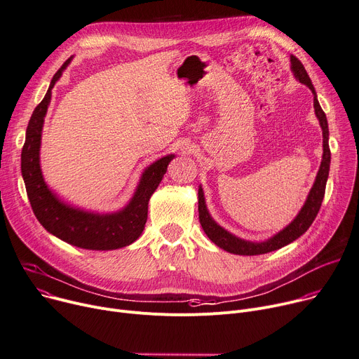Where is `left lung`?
I'll list each match as a JSON object with an SVG mask.
<instances>
[{
	"instance_id": "8db88e82",
	"label": "left lung",
	"mask_w": 359,
	"mask_h": 359,
	"mask_svg": "<svg viewBox=\"0 0 359 359\" xmlns=\"http://www.w3.org/2000/svg\"><path fill=\"white\" fill-rule=\"evenodd\" d=\"M290 69H292V73L294 74L296 80H299L302 85L308 86L313 93L315 115L319 121V125L322 128V136H323V155H322L320 167L316 174V180L309 191L308 198H306L305 204H303V207L300 208V211L297 212V215L293 218V222L290 224H287L283 230L276 233L273 237H270L264 241H249V240L240 238L219 226L211 217V214L208 212L204 191H203V187L200 185L198 187V214H200L201 227H203L204 233L207 234V237L215 245H218L219 249H223L233 255L257 256V255H264V253H270V252L282 249V247H285L289 243L299 238L311 227V224L313 223V219L316 218V215L319 212L322 201H323L326 181H327V175H329V165H330L327 121H326L325 112L318 102V96H316V92L312 85V80H311L309 74L306 73V70L300 63V60L296 56H293V54L290 56Z\"/></svg>"
}]
</instances>
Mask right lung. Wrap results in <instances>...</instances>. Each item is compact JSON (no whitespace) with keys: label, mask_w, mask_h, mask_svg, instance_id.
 I'll return each instance as SVG.
<instances>
[{"label":"right lung","mask_w":359,"mask_h":359,"mask_svg":"<svg viewBox=\"0 0 359 359\" xmlns=\"http://www.w3.org/2000/svg\"><path fill=\"white\" fill-rule=\"evenodd\" d=\"M73 57L53 76L44 99L37 104L25 130L21 151V174L32 208L40 224L57 238L86 250H116L132 244L145 229L148 203L158 188L174 154L162 156L141 175L130 201L119 211L96 212L65 203L44 181L40 167V147L44 118L51 100V89Z\"/></svg>","instance_id":"1"}]
</instances>
